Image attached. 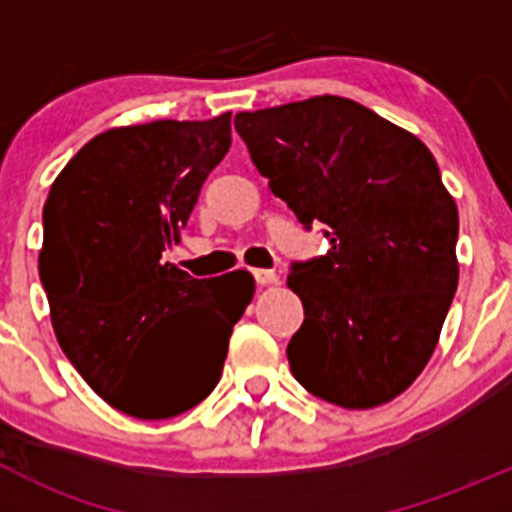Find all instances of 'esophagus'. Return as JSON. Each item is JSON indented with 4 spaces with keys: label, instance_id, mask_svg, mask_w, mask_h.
Wrapping results in <instances>:
<instances>
[{
    "label": "esophagus",
    "instance_id": "1",
    "mask_svg": "<svg viewBox=\"0 0 512 512\" xmlns=\"http://www.w3.org/2000/svg\"><path fill=\"white\" fill-rule=\"evenodd\" d=\"M252 277H255V282L260 287L275 285V282H277V272L275 270H252Z\"/></svg>",
    "mask_w": 512,
    "mask_h": 512
}]
</instances>
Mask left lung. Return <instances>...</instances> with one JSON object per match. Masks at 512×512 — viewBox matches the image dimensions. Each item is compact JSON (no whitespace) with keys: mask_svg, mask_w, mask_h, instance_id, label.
I'll return each mask as SVG.
<instances>
[{"mask_svg":"<svg viewBox=\"0 0 512 512\" xmlns=\"http://www.w3.org/2000/svg\"><path fill=\"white\" fill-rule=\"evenodd\" d=\"M252 163L327 255L292 262L304 322L289 339L294 379L344 409L409 389L436 349L458 287V210L431 151L342 96L242 111Z\"/></svg>","mask_w":512,"mask_h":512,"instance_id":"8db88e82","label":"left lung"}]
</instances>
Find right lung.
<instances>
[{"instance_id":"1","label":"right lung","mask_w":512,"mask_h":512,"mask_svg":"<svg viewBox=\"0 0 512 512\" xmlns=\"http://www.w3.org/2000/svg\"><path fill=\"white\" fill-rule=\"evenodd\" d=\"M230 141V113L111 128L66 163L46 198L39 277L56 339L128 416L158 421L198 406L255 292L240 272L195 280L163 260Z\"/></svg>"}]
</instances>
